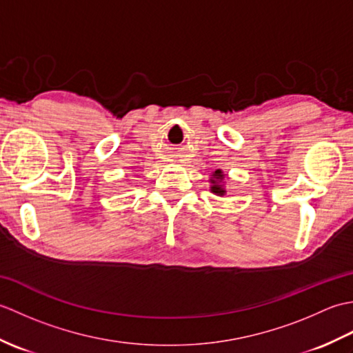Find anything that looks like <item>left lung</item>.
<instances>
[{
    "label": "left lung",
    "instance_id": "1",
    "mask_svg": "<svg viewBox=\"0 0 353 353\" xmlns=\"http://www.w3.org/2000/svg\"><path fill=\"white\" fill-rule=\"evenodd\" d=\"M223 179H224V174H221L220 170H216V171L214 172V179H211L212 183H214V185L211 186V190H212V192L216 194V196H223V194L226 192V191L223 190V186L220 185V182L223 181Z\"/></svg>",
    "mask_w": 353,
    "mask_h": 353
}]
</instances>
